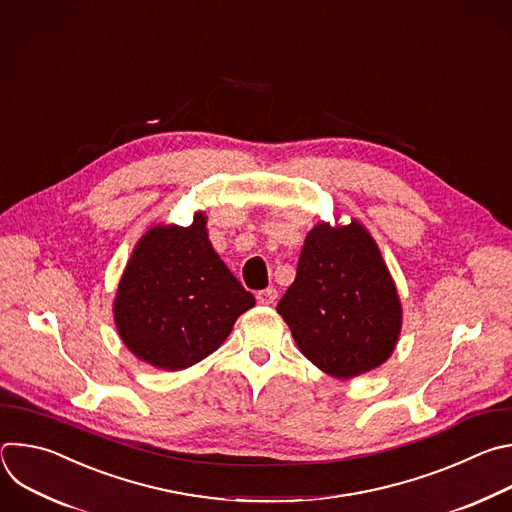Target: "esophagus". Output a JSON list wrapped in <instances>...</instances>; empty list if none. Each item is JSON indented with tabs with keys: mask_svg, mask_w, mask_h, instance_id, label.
Instances as JSON below:
<instances>
[{
	"mask_svg": "<svg viewBox=\"0 0 512 512\" xmlns=\"http://www.w3.org/2000/svg\"><path fill=\"white\" fill-rule=\"evenodd\" d=\"M278 298V290L276 288H266V290H260V292H256V300H258V304H264V306H268V304H274V300Z\"/></svg>",
	"mask_w": 512,
	"mask_h": 512,
	"instance_id": "esophagus-1",
	"label": "esophagus"
}]
</instances>
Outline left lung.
I'll list each match as a JSON object with an SVG mask.
<instances>
[{"instance_id":"8db88e82","label":"left lung","mask_w":512,"mask_h":512,"mask_svg":"<svg viewBox=\"0 0 512 512\" xmlns=\"http://www.w3.org/2000/svg\"><path fill=\"white\" fill-rule=\"evenodd\" d=\"M300 353L351 379L383 365L401 331V302L363 224H317L306 234L296 278L276 306Z\"/></svg>"}]
</instances>
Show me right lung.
I'll return each instance as SVG.
<instances>
[{
    "label": "right lung",
    "mask_w": 512,
    "mask_h": 512,
    "mask_svg": "<svg viewBox=\"0 0 512 512\" xmlns=\"http://www.w3.org/2000/svg\"><path fill=\"white\" fill-rule=\"evenodd\" d=\"M208 218L153 226L137 242L115 296V325L127 349L167 371L212 355L236 319L256 304L214 250Z\"/></svg>",
    "instance_id": "right-lung-1"
}]
</instances>
